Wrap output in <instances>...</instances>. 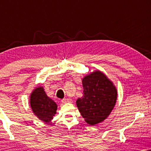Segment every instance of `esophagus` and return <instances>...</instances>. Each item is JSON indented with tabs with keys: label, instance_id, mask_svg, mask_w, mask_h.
Wrapping results in <instances>:
<instances>
[{
	"label": "esophagus",
	"instance_id": "34e87169",
	"mask_svg": "<svg viewBox=\"0 0 151 151\" xmlns=\"http://www.w3.org/2000/svg\"><path fill=\"white\" fill-rule=\"evenodd\" d=\"M61 102L64 103V104H65V103H71L72 102V100H71V99H68V98H64L61 100Z\"/></svg>",
	"mask_w": 151,
	"mask_h": 151
}]
</instances>
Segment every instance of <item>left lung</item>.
<instances>
[{
    "mask_svg": "<svg viewBox=\"0 0 151 151\" xmlns=\"http://www.w3.org/2000/svg\"><path fill=\"white\" fill-rule=\"evenodd\" d=\"M83 96L76 100L78 110L86 123L95 125L106 119L114 108L117 88L100 71H95L82 78Z\"/></svg>",
    "mask_w": 151,
    "mask_h": 151,
    "instance_id": "obj_1",
    "label": "left lung"
}]
</instances>
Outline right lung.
Wrapping results in <instances>:
<instances>
[{
  "instance_id": "add662e5",
  "label": "right lung",
  "mask_w": 151,
  "mask_h": 151,
  "mask_svg": "<svg viewBox=\"0 0 151 151\" xmlns=\"http://www.w3.org/2000/svg\"><path fill=\"white\" fill-rule=\"evenodd\" d=\"M29 103L34 115L39 119L49 123L56 113L58 106L54 101L47 96L44 88L38 86L30 95Z\"/></svg>"
}]
</instances>
